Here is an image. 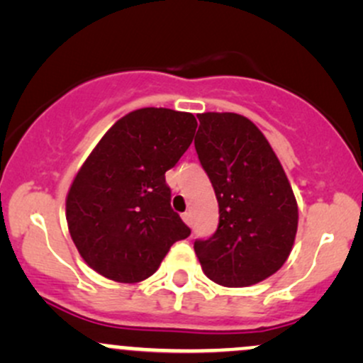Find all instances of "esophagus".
Listing matches in <instances>:
<instances>
[{"label": "esophagus", "instance_id": "esophagus-1", "mask_svg": "<svg viewBox=\"0 0 363 363\" xmlns=\"http://www.w3.org/2000/svg\"><path fill=\"white\" fill-rule=\"evenodd\" d=\"M182 220H184L187 225H193V215H191V211H186V213H182Z\"/></svg>", "mask_w": 363, "mask_h": 363}]
</instances>
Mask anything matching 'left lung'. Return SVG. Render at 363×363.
<instances>
[{
  "label": "left lung",
  "instance_id": "8db88e82",
  "mask_svg": "<svg viewBox=\"0 0 363 363\" xmlns=\"http://www.w3.org/2000/svg\"><path fill=\"white\" fill-rule=\"evenodd\" d=\"M194 148L218 201V227L196 239L203 272L223 286H249L286 261L297 234L294 191L268 140L244 116L199 114Z\"/></svg>",
  "mask_w": 363,
  "mask_h": 363
}]
</instances>
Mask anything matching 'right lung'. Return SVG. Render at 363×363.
I'll return each mask as SVG.
<instances>
[{"instance_id": "right-lung-1", "label": "right lung", "mask_w": 363, "mask_h": 363, "mask_svg": "<svg viewBox=\"0 0 363 363\" xmlns=\"http://www.w3.org/2000/svg\"><path fill=\"white\" fill-rule=\"evenodd\" d=\"M196 126L189 112L145 107L99 141L66 199L69 234L91 269L114 281H141L191 234L170 206L165 172L189 148Z\"/></svg>"}]
</instances>
